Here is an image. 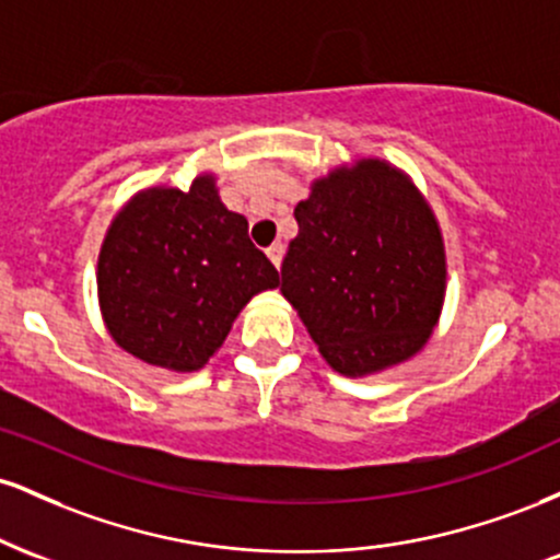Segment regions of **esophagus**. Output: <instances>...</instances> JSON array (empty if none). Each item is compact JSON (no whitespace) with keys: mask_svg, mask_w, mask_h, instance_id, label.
<instances>
[{"mask_svg":"<svg viewBox=\"0 0 560 560\" xmlns=\"http://www.w3.org/2000/svg\"><path fill=\"white\" fill-rule=\"evenodd\" d=\"M266 255H268V260H271L276 268H281V260H284V244H281V242L271 244V247L266 249Z\"/></svg>","mask_w":560,"mask_h":560,"instance_id":"esophagus-1","label":"esophagus"}]
</instances>
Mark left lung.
<instances>
[{"label":"left lung","mask_w":560,"mask_h":560,"mask_svg":"<svg viewBox=\"0 0 560 560\" xmlns=\"http://www.w3.org/2000/svg\"><path fill=\"white\" fill-rule=\"evenodd\" d=\"M281 294L342 376L382 374L427 347L447 292L440 221L419 186L382 158L313 178Z\"/></svg>","instance_id":"1"}]
</instances>
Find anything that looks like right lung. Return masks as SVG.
Returning a JSON list of instances; mask_svg holds the SVG:
<instances>
[{"label": "right lung", "mask_w": 560, "mask_h": 560, "mask_svg": "<svg viewBox=\"0 0 560 560\" xmlns=\"http://www.w3.org/2000/svg\"><path fill=\"white\" fill-rule=\"evenodd\" d=\"M215 182L202 171L186 191L139 189L113 215L96 260V300L113 342L173 374L202 369L244 305L281 284Z\"/></svg>", "instance_id": "1"}]
</instances>
